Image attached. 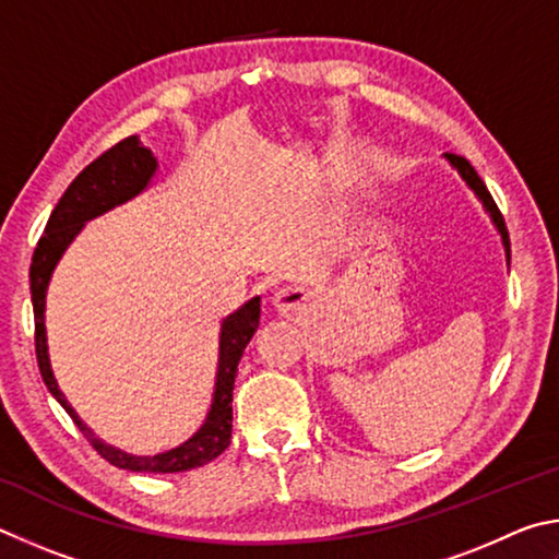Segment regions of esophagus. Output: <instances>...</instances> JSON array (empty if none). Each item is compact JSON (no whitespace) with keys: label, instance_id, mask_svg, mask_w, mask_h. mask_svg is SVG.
<instances>
[{"label":"esophagus","instance_id":"obj_1","mask_svg":"<svg viewBox=\"0 0 559 559\" xmlns=\"http://www.w3.org/2000/svg\"><path fill=\"white\" fill-rule=\"evenodd\" d=\"M307 292L305 289H297V287H285L280 289L277 295H274V307L282 317H297L305 311L307 307Z\"/></svg>","mask_w":559,"mask_h":559}]
</instances>
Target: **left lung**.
<instances>
[{
  "label": "left lung",
  "mask_w": 559,
  "mask_h": 559,
  "mask_svg": "<svg viewBox=\"0 0 559 559\" xmlns=\"http://www.w3.org/2000/svg\"><path fill=\"white\" fill-rule=\"evenodd\" d=\"M447 159L452 162L456 169H459V174L464 176L466 179V183L472 186V189L476 191V195L478 199L484 201V205H486V211L491 213V218H493V223H496V228L501 230V238H503V245H506V258H508V262H511V240H508V228H506V221H503V215H501V211H498V205H496V201H493V195L488 193V189H486V183L481 181V176L476 174V169L472 164H468V159H464L462 154H454V152H447Z\"/></svg>",
  "instance_id": "1"
}]
</instances>
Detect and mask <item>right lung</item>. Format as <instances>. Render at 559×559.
<instances>
[{
    "label": "right lung",
    "instance_id": "obj_1",
    "mask_svg": "<svg viewBox=\"0 0 559 559\" xmlns=\"http://www.w3.org/2000/svg\"><path fill=\"white\" fill-rule=\"evenodd\" d=\"M156 169V159L146 146L140 144L136 136H124L110 150H105L95 162H91L85 169L75 176L68 186L61 201L56 203L48 218L44 235L36 242L32 270H28V280H32V301H34V346H36V360L38 370L46 388L51 395L61 403L75 427L81 429L83 437L91 442L97 454L107 459L117 468H127V472H142V474H176V472H191L203 464L213 462L221 456L230 444L233 435V385L235 376H238V364L242 358L245 346L250 344L254 329L260 324V297L250 299L238 311L223 321L221 326V356H218V373H215V393L213 403L205 417L203 427L195 432L189 442L171 449V452L156 454V456H132L124 454L120 449L100 442L93 435L91 427L83 425V419L75 415V409L68 405L61 390H58L56 378L51 373V364H48V348H46V326H44V309H46V289L48 280L56 262L61 260L63 250L71 245L85 221L95 218L105 211L115 209L132 195L140 193L146 183H150L152 174Z\"/></svg>",
    "mask_w": 559,
    "mask_h": 559
}]
</instances>
